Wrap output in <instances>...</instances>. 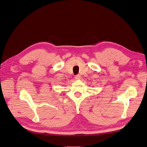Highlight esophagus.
I'll list each match as a JSON object with an SVG mask.
<instances>
[{"label":"esophagus","mask_w":147,"mask_h":147,"mask_svg":"<svg viewBox=\"0 0 147 147\" xmlns=\"http://www.w3.org/2000/svg\"><path fill=\"white\" fill-rule=\"evenodd\" d=\"M74 78H75L76 80H79V79H80V78H80V76L79 74H78L76 76H75Z\"/></svg>","instance_id":"1"}]
</instances>
